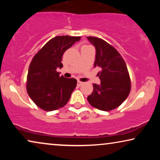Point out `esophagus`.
<instances>
[{"instance_id":"esophagus-1","label":"esophagus","mask_w":160,"mask_h":160,"mask_svg":"<svg viewBox=\"0 0 160 160\" xmlns=\"http://www.w3.org/2000/svg\"><path fill=\"white\" fill-rule=\"evenodd\" d=\"M83 84H84V83L82 82H80V81H78V80L77 81V85H78V86H82Z\"/></svg>"}]
</instances>
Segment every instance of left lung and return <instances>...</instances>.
I'll list each match as a JSON object with an SVG mask.
<instances>
[{"mask_svg":"<svg viewBox=\"0 0 160 160\" xmlns=\"http://www.w3.org/2000/svg\"><path fill=\"white\" fill-rule=\"evenodd\" d=\"M95 47L94 67L100 68L98 73L100 84H93V92L87 97L91 106L108 111L119 107L130 92V79L126 63L115 48L96 37H87Z\"/></svg>","mask_w":160,"mask_h":160,"instance_id":"obj_1","label":"left lung"}]
</instances>
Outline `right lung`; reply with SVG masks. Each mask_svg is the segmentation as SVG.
Segmentation results:
<instances>
[{"label": "right lung", "mask_w": 160, "mask_h": 160, "mask_svg": "<svg viewBox=\"0 0 160 160\" xmlns=\"http://www.w3.org/2000/svg\"><path fill=\"white\" fill-rule=\"evenodd\" d=\"M81 37L56 36L49 40L34 56L28 69L27 91L39 108L52 111L67 104L77 81L60 76L57 68L63 66L62 57Z\"/></svg>", "instance_id": "add662e5"}]
</instances>
